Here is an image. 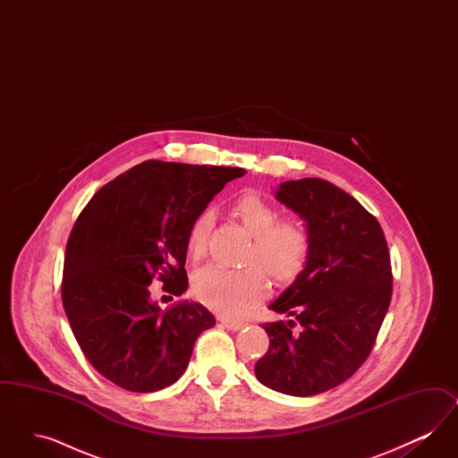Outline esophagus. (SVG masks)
I'll return each mask as SVG.
<instances>
[{
	"label": "esophagus",
	"mask_w": 458,
	"mask_h": 458,
	"mask_svg": "<svg viewBox=\"0 0 458 458\" xmlns=\"http://www.w3.org/2000/svg\"><path fill=\"white\" fill-rule=\"evenodd\" d=\"M221 325L226 329H230V331H239V329L245 327L243 321H232V319H221Z\"/></svg>",
	"instance_id": "esophagus-1"
}]
</instances>
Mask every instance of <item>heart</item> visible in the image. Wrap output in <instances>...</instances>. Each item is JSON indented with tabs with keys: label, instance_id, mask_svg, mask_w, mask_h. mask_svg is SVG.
<instances>
[{
	"label": "heart",
	"instance_id": "1",
	"mask_svg": "<svg viewBox=\"0 0 458 458\" xmlns=\"http://www.w3.org/2000/svg\"><path fill=\"white\" fill-rule=\"evenodd\" d=\"M233 216L254 237L249 262H258L276 282H293L310 258V233L304 223L295 218L279 219L276 209L256 192H245L232 206ZM209 211L199 213L187 230V250L192 259H200L211 232ZM267 282L258 266L228 269L209 264L196 271L192 292L200 304L223 316L237 318L266 295Z\"/></svg>",
	"mask_w": 458,
	"mask_h": 458
}]
</instances>
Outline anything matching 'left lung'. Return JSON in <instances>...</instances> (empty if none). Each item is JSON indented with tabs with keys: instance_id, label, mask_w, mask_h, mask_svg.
<instances>
[{
	"instance_id": "obj_1",
	"label": "left lung",
	"mask_w": 458,
	"mask_h": 458,
	"mask_svg": "<svg viewBox=\"0 0 458 458\" xmlns=\"http://www.w3.org/2000/svg\"><path fill=\"white\" fill-rule=\"evenodd\" d=\"M276 199L307 223L312 249L304 271L269 304L292 319L262 325L269 349L254 372L275 392L310 396L338 386L369 357L392 301V262L377 219L336 185L290 180Z\"/></svg>"
}]
</instances>
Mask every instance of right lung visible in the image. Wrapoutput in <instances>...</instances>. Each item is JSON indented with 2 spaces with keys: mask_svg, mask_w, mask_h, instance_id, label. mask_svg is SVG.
<instances>
[{
  "mask_svg": "<svg viewBox=\"0 0 458 458\" xmlns=\"http://www.w3.org/2000/svg\"><path fill=\"white\" fill-rule=\"evenodd\" d=\"M247 174L149 159L106 183L66 243L62 301L92 368L129 392L163 390L183 374L215 316L197 302L161 310L149 284L187 290V230L213 197Z\"/></svg>",
  "mask_w": 458,
  "mask_h": 458,
  "instance_id": "add662e5",
  "label": "right lung"
}]
</instances>
